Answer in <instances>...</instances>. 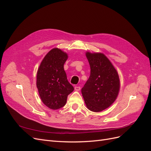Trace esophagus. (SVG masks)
Returning a JSON list of instances; mask_svg holds the SVG:
<instances>
[{
	"instance_id": "obj_1",
	"label": "esophagus",
	"mask_w": 151,
	"mask_h": 151,
	"mask_svg": "<svg viewBox=\"0 0 151 151\" xmlns=\"http://www.w3.org/2000/svg\"><path fill=\"white\" fill-rule=\"evenodd\" d=\"M74 89H75V91H79L81 90V88H80L79 86H75V87H74Z\"/></svg>"
}]
</instances>
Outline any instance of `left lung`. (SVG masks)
I'll return each mask as SVG.
<instances>
[{"instance_id":"obj_1","label":"left lung","mask_w":151,"mask_h":151,"mask_svg":"<svg viewBox=\"0 0 151 151\" xmlns=\"http://www.w3.org/2000/svg\"><path fill=\"white\" fill-rule=\"evenodd\" d=\"M91 74L81 89L87 108L94 112L106 109L115 101L120 82L116 68L102 53L87 52Z\"/></svg>"}]
</instances>
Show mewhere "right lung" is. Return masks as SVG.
Listing matches in <instances>:
<instances>
[{
    "instance_id": "obj_1",
    "label": "right lung",
    "mask_w": 151,
    "mask_h": 151,
    "mask_svg": "<svg viewBox=\"0 0 151 151\" xmlns=\"http://www.w3.org/2000/svg\"><path fill=\"white\" fill-rule=\"evenodd\" d=\"M67 58L66 52L53 48L45 56L38 69L36 87L42 102L50 109L63 107L68 95L74 91L63 68Z\"/></svg>"
}]
</instances>
